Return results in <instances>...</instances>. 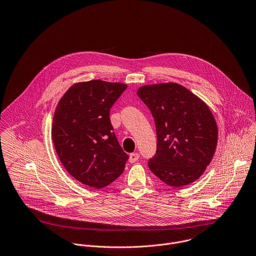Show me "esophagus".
<instances>
[{"mask_svg":"<svg viewBox=\"0 0 256 256\" xmlns=\"http://www.w3.org/2000/svg\"><path fill=\"white\" fill-rule=\"evenodd\" d=\"M138 158H140V154H138V152H132V154H130V162H136Z\"/></svg>","mask_w":256,"mask_h":256,"instance_id":"obj_1","label":"esophagus"}]
</instances>
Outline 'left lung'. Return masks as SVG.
Here are the masks:
<instances>
[{
  "instance_id": "1",
  "label": "left lung",
  "mask_w": 256,
  "mask_h": 256,
  "mask_svg": "<svg viewBox=\"0 0 256 256\" xmlns=\"http://www.w3.org/2000/svg\"><path fill=\"white\" fill-rule=\"evenodd\" d=\"M138 98L150 108L156 130V152L148 166L168 186L199 179L215 154L218 128L209 106L174 82L144 85Z\"/></svg>"
}]
</instances>
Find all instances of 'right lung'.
<instances>
[{
	"label": "right lung",
	"instance_id": "obj_1",
	"mask_svg": "<svg viewBox=\"0 0 256 256\" xmlns=\"http://www.w3.org/2000/svg\"><path fill=\"white\" fill-rule=\"evenodd\" d=\"M126 88L100 79L75 83L54 112L52 140L59 160L74 179L94 189L118 179L128 158L110 118L112 106Z\"/></svg>",
	"mask_w": 256,
	"mask_h": 256
}]
</instances>
